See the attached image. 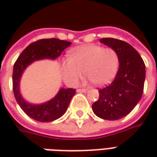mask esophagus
<instances>
[{
  "label": "esophagus",
  "instance_id": "1",
  "mask_svg": "<svg viewBox=\"0 0 157 157\" xmlns=\"http://www.w3.org/2000/svg\"><path fill=\"white\" fill-rule=\"evenodd\" d=\"M77 92H88V89H85V88H79L76 90Z\"/></svg>",
  "mask_w": 157,
  "mask_h": 157
}]
</instances>
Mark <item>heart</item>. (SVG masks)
<instances>
[{
    "label": "heart",
    "mask_w": 157,
    "mask_h": 157,
    "mask_svg": "<svg viewBox=\"0 0 157 157\" xmlns=\"http://www.w3.org/2000/svg\"><path fill=\"white\" fill-rule=\"evenodd\" d=\"M119 58L115 49L96 44L79 46L70 53V59L62 63V73L66 82L75 85L82 71L96 85L109 83L115 76Z\"/></svg>",
    "instance_id": "1"
}]
</instances>
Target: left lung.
Returning <instances> with one entry per match:
<instances>
[{
	"instance_id": "8db88e82",
	"label": "left lung",
	"mask_w": 157,
	"mask_h": 157,
	"mask_svg": "<svg viewBox=\"0 0 157 157\" xmlns=\"http://www.w3.org/2000/svg\"><path fill=\"white\" fill-rule=\"evenodd\" d=\"M100 42L115 49L119 67L112 83L98 90L99 98L92 104V110L102 119L118 120L128 115L141 98L145 65L137 50L128 43L113 38H103Z\"/></svg>"
}]
</instances>
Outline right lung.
Returning a JSON list of instances; mask_svg holds the SVG:
<instances>
[{
  "label": "right lung",
  "instance_id": "1",
  "mask_svg": "<svg viewBox=\"0 0 157 157\" xmlns=\"http://www.w3.org/2000/svg\"><path fill=\"white\" fill-rule=\"evenodd\" d=\"M71 44V42L58 39H39L30 44L19 55L14 64L12 87L15 98L26 114L37 121L51 122L60 118L67 110L72 97L75 95V89L61 88L50 101L39 105L31 104L22 98L19 91V82L22 72L28 65L35 60L42 59H55Z\"/></svg>",
  "mask_w": 157,
  "mask_h": 157
}]
</instances>
